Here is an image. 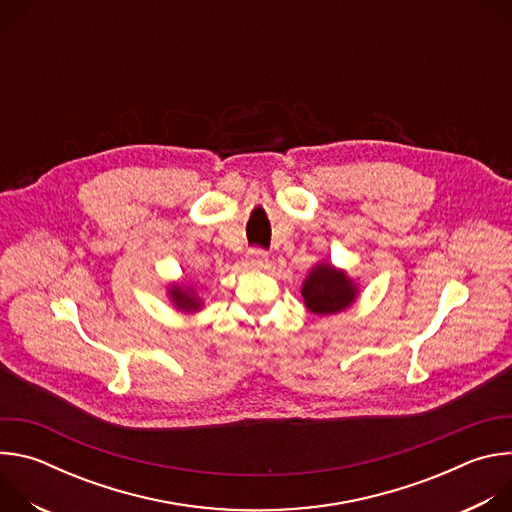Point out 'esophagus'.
I'll return each instance as SVG.
<instances>
[{
    "instance_id": "esophagus-1",
    "label": "esophagus",
    "mask_w": 512,
    "mask_h": 512,
    "mask_svg": "<svg viewBox=\"0 0 512 512\" xmlns=\"http://www.w3.org/2000/svg\"><path fill=\"white\" fill-rule=\"evenodd\" d=\"M267 263H269V259H267V253H265L263 249H251V251H249V255H247V265H249L251 269H265Z\"/></svg>"
}]
</instances>
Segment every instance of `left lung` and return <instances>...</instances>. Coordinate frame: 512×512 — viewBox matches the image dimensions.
Masks as SVG:
<instances>
[{
	"mask_svg": "<svg viewBox=\"0 0 512 512\" xmlns=\"http://www.w3.org/2000/svg\"><path fill=\"white\" fill-rule=\"evenodd\" d=\"M304 304L318 316L338 314L354 304L358 296V285L330 263H318L302 285Z\"/></svg>",
	"mask_w": 512,
	"mask_h": 512,
	"instance_id": "1",
	"label": "left lung"
}]
</instances>
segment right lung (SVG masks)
I'll return each mask as SVG.
<instances>
[{
    "label": "right lung",
    "mask_w": 512,
    "mask_h": 512,
    "mask_svg": "<svg viewBox=\"0 0 512 512\" xmlns=\"http://www.w3.org/2000/svg\"><path fill=\"white\" fill-rule=\"evenodd\" d=\"M168 296H170L172 304L180 312L194 314V312H198L202 308V302H200V298L196 296V291L192 287H186V285H180V283H172L168 287Z\"/></svg>",
    "instance_id": "1"
}]
</instances>
